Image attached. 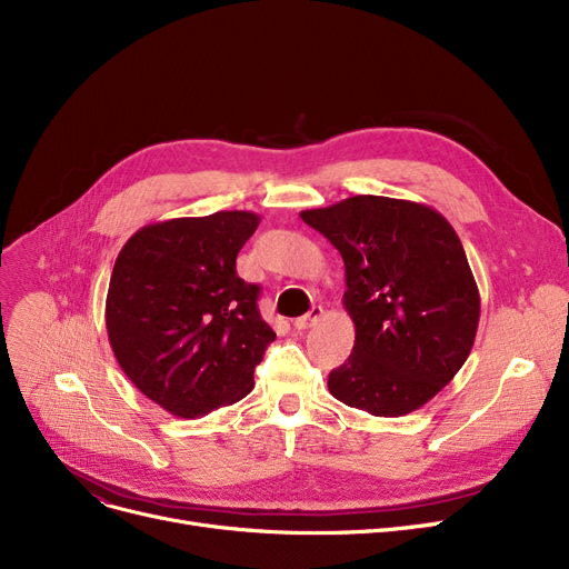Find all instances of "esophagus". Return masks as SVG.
Listing matches in <instances>:
<instances>
[{
  "label": "esophagus",
  "instance_id": "1",
  "mask_svg": "<svg viewBox=\"0 0 569 569\" xmlns=\"http://www.w3.org/2000/svg\"><path fill=\"white\" fill-rule=\"evenodd\" d=\"M320 318H322V307H311L309 313L295 320V330H309V327H313Z\"/></svg>",
  "mask_w": 569,
  "mask_h": 569
}]
</instances>
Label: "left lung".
Instances as JSON below:
<instances>
[{
  "label": "left lung",
  "mask_w": 569,
  "mask_h": 569,
  "mask_svg": "<svg viewBox=\"0 0 569 569\" xmlns=\"http://www.w3.org/2000/svg\"><path fill=\"white\" fill-rule=\"evenodd\" d=\"M346 264L355 346L327 387L341 403L401 417L431 401L468 360L480 292L461 239L433 207L352 196L307 209Z\"/></svg>",
  "instance_id": "8db88e82"
}]
</instances>
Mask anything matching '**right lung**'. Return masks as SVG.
Instances as JSON below:
<instances>
[{"mask_svg":"<svg viewBox=\"0 0 569 569\" xmlns=\"http://www.w3.org/2000/svg\"><path fill=\"white\" fill-rule=\"evenodd\" d=\"M253 212H217L140 228L119 251L106 330L119 367L174 417H200L253 390L277 339L258 311L260 288L237 277Z\"/></svg>","mask_w":569,"mask_h":569,"instance_id":"add662e5","label":"right lung"}]
</instances>
